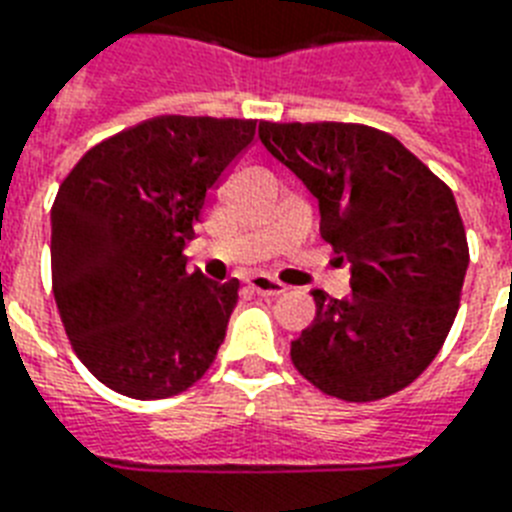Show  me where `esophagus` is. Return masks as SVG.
<instances>
[{
	"mask_svg": "<svg viewBox=\"0 0 512 512\" xmlns=\"http://www.w3.org/2000/svg\"><path fill=\"white\" fill-rule=\"evenodd\" d=\"M248 288H251L253 293H259V296H282V293L288 290L282 282H277L275 277L269 275H251L248 277Z\"/></svg>",
	"mask_w": 512,
	"mask_h": 512,
	"instance_id": "1",
	"label": "esophagus"
}]
</instances>
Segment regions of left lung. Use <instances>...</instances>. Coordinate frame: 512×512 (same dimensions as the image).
Masks as SVG:
<instances>
[{
    "label": "left lung",
    "instance_id": "obj_1",
    "mask_svg": "<svg viewBox=\"0 0 512 512\" xmlns=\"http://www.w3.org/2000/svg\"><path fill=\"white\" fill-rule=\"evenodd\" d=\"M259 137L320 206V235L351 269V296L312 290L317 317L290 359L346 402L410 386L460 306L468 240L455 195L391 134L362 124H259Z\"/></svg>",
    "mask_w": 512,
    "mask_h": 512
}]
</instances>
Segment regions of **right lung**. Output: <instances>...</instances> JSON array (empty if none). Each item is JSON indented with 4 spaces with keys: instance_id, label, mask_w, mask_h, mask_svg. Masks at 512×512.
I'll return each mask as SVG.
<instances>
[{
    "instance_id": "1",
    "label": "right lung",
    "mask_w": 512,
    "mask_h": 512,
    "mask_svg": "<svg viewBox=\"0 0 512 512\" xmlns=\"http://www.w3.org/2000/svg\"><path fill=\"white\" fill-rule=\"evenodd\" d=\"M256 121L158 116L94 145L52 206V293L73 351L132 399L206 375L240 282L187 272L206 192L251 145Z\"/></svg>"
}]
</instances>
